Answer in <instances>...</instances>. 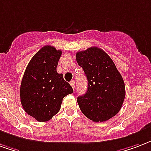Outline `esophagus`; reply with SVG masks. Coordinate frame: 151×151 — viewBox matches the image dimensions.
<instances>
[{"label":"esophagus","mask_w":151,"mask_h":151,"mask_svg":"<svg viewBox=\"0 0 151 151\" xmlns=\"http://www.w3.org/2000/svg\"><path fill=\"white\" fill-rule=\"evenodd\" d=\"M70 85H71V86H72L73 89L74 90V89H75V81H72L71 82H70Z\"/></svg>","instance_id":"1"}]
</instances>
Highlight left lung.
Listing matches in <instances>:
<instances>
[{"label": "left lung", "instance_id": "left-lung-1", "mask_svg": "<svg viewBox=\"0 0 151 151\" xmlns=\"http://www.w3.org/2000/svg\"><path fill=\"white\" fill-rule=\"evenodd\" d=\"M88 81L87 91L78 97L81 112L93 122H105L121 110L126 96L122 77L110 57L98 47L76 54Z\"/></svg>", "mask_w": 151, "mask_h": 151}]
</instances>
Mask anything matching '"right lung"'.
I'll list each match as a JSON object with an SVG mask.
<instances>
[{"label": "right lung", "instance_id": "right-lung-1", "mask_svg": "<svg viewBox=\"0 0 151 151\" xmlns=\"http://www.w3.org/2000/svg\"><path fill=\"white\" fill-rule=\"evenodd\" d=\"M61 50L45 45L33 56L22 78L20 98L28 114L38 122L50 120L61 109L62 99L73 92L57 72Z\"/></svg>", "mask_w": 151, "mask_h": 151}]
</instances>
